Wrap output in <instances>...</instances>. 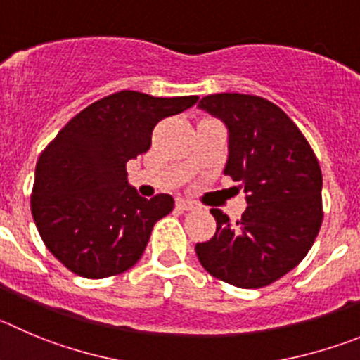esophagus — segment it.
I'll list each match as a JSON object with an SVG mask.
<instances>
[{
	"label": "esophagus",
	"instance_id": "1",
	"mask_svg": "<svg viewBox=\"0 0 360 360\" xmlns=\"http://www.w3.org/2000/svg\"><path fill=\"white\" fill-rule=\"evenodd\" d=\"M176 207L181 211H191V210H195L197 206H195V202H191V200L179 197V199L176 200Z\"/></svg>",
	"mask_w": 360,
	"mask_h": 360
}]
</instances>
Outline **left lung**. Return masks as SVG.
Masks as SVG:
<instances>
[{"label": "left lung", "instance_id": "1", "mask_svg": "<svg viewBox=\"0 0 360 360\" xmlns=\"http://www.w3.org/2000/svg\"><path fill=\"white\" fill-rule=\"evenodd\" d=\"M199 108L229 131L224 174L247 193L241 220L211 210L217 233L195 245L200 264L238 288H263L293 270L323 220L320 163L297 124L259 96L211 94Z\"/></svg>", "mask_w": 360, "mask_h": 360}]
</instances>
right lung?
<instances>
[{
	"instance_id": "1",
	"label": "right lung",
	"mask_w": 360,
	"mask_h": 360,
	"mask_svg": "<svg viewBox=\"0 0 360 360\" xmlns=\"http://www.w3.org/2000/svg\"><path fill=\"white\" fill-rule=\"evenodd\" d=\"M197 99L112 94L72 117L40 154L32 214L63 266L85 278H104L142 257L154 224L174 210V199L167 193L140 197L127 183L126 163L149 150L161 119Z\"/></svg>"
}]
</instances>
